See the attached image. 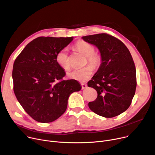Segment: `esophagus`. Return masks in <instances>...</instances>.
I'll list each match as a JSON object with an SVG mask.
<instances>
[{
	"instance_id": "obj_1",
	"label": "esophagus",
	"mask_w": 155,
	"mask_h": 155,
	"mask_svg": "<svg viewBox=\"0 0 155 155\" xmlns=\"http://www.w3.org/2000/svg\"><path fill=\"white\" fill-rule=\"evenodd\" d=\"M87 87V84L85 83H81V88L82 90H84Z\"/></svg>"
}]
</instances>
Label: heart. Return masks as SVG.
Returning <instances> with one entry per match:
<instances>
[{"instance_id":"1","label":"heart","mask_w":155,"mask_h":155,"mask_svg":"<svg viewBox=\"0 0 155 155\" xmlns=\"http://www.w3.org/2000/svg\"><path fill=\"white\" fill-rule=\"evenodd\" d=\"M75 48L81 53L86 56V62H88L91 65H87L84 68L72 71L68 73V77L73 80L79 81H86L89 80L93 74V69L98 68L101 64V56L94 52V47L90 43L84 40H78L75 45ZM56 61L60 67L64 69L68 70L70 68L69 59L66 49L61 50L56 56Z\"/></svg>"}]
</instances>
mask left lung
I'll return each mask as SVG.
<instances>
[{
	"mask_svg": "<svg viewBox=\"0 0 155 155\" xmlns=\"http://www.w3.org/2000/svg\"><path fill=\"white\" fill-rule=\"evenodd\" d=\"M99 50L102 62L87 86L97 92L88 104L95 114L105 118L120 115L130 106L136 89V70L124 44L114 36L98 34L82 37Z\"/></svg>",
	"mask_w": 155,
	"mask_h": 155,
	"instance_id": "obj_1",
	"label": "left lung"
}]
</instances>
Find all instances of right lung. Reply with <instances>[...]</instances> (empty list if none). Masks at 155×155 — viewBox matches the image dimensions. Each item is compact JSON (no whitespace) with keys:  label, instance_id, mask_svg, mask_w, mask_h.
Masks as SVG:
<instances>
[{"label":"right lung","instance_id":"1","mask_svg":"<svg viewBox=\"0 0 155 155\" xmlns=\"http://www.w3.org/2000/svg\"><path fill=\"white\" fill-rule=\"evenodd\" d=\"M74 37H40L29 43L14 62L12 77L15 94L27 114L40 123L59 118L70 95L81 86L75 80H64L65 73L56 56Z\"/></svg>","mask_w":155,"mask_h":155}]
</instances>
